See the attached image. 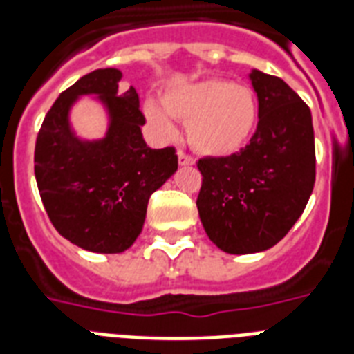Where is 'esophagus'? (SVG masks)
Returning <instances> with one entry per match:
<instances>
[{
    "label": "esophagus",
    "mask_w": 354,
    "mask_h": 354,
    "mask_svg": "<svg viewBox=\"0 0 354 354\" xmlns=\"http://www.w3.org/2000/svg\"><path fill=\"white\" fill-rule=\"evenodd\" d=\"M178 163H180V165H194V158H191V156L189 154H185V152H183V150H180V152H178Z\"/></svg>",
    "instance_id": "34e87169"
}]
</instances>
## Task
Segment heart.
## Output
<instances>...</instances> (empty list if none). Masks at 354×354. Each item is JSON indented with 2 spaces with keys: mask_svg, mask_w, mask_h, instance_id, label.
<instances>
[{
  "mask_svg": "<svg viewBox=\"0 0 354 354\" xmlns=\"http://www.w3.org/2000/svg\"><path fill=\"white\" fill-rule=\"evenodd\" d=\"M163 108L165 112L152 101L145 104V113L156 130L174 138L176 127L168 116L187 122L189 143L200 154L213 158L239 152L257 122L253 91L226 79H204L172 88L163 95Z\"/></svg>",
  "mask_w": 354,
  "mask_h": 354,
  "instance_id": "obj_1",
  "label": "heart"
}]
</instances>
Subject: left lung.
<instances>
[{"mask_svg": "<svg viewBox=\"0 0 354 354\" xmlns=\"http://www.w3.org/2000/svg\"><path fill=\"white\" fill-rule=\"evenodd\" d=\"M259 101L257 130L232 156L202 158L196 207L211 242L222 252H264L301 216L316 180L310 108L274 75L250 73Z\"/></svg>", "mask_w": 354, "mask_h": 354, "instance_id": "left-lung-1", "label": "left lung"}]
</instances>
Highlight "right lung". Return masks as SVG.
I'll use <instances>...</instances> for the list:
<instances>
[{
  "label": "right lung",
  "mask_w": 354,
  "mask_h": 354,
  "mask_svg": "<svg viewBox=\"0 0 354 354\" xmlns=\"http://www.w3.org/2000/svg\"><path fill=\"white\" fill-rule=\"evenodd\" d=\"M122 73L95 69L60 93L41 122L35 176L49 221L64 239L95 253H121L143 230L150 194L176 172L174 147L150 149L141 127L138 91L119 93ZM82 95H97L109 110L107 136H74L68 110Z\"/></svg>",
  "instance_id": "1"
}]
</instances>
